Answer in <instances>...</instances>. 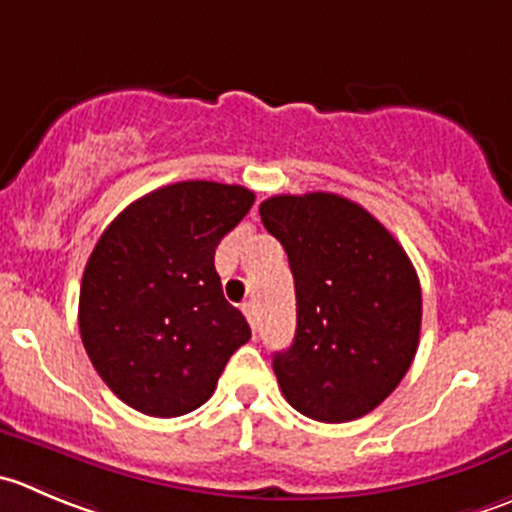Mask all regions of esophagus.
Instances as JSON below:
<instances>
[{
  "instance_id": "34e87169",
  "label": "esophagus",
  "mask_w": 512,
  "mask_h": 512,
  "mask_svg": "<svg viewBox=\"0 0 512 512\" xmlns=\"http://www.w3.org/2000/svg\"><path fill=\"white\" fill-rule=\"evenodd\" d=\"M242 312H245L247 322H250V327H252V330H255V327H257V312H255V305H252V302H245V305H242Z\"/></svg>"
}]
</instances>
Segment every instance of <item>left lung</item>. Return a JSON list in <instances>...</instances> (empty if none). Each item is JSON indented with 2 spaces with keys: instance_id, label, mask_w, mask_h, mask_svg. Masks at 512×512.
I'll return each mask as SVG.
<instances>
[{
  "instance_id": "left-lung-1",
  "label": "left lung",
  "mask_w": 512,
  "mask_h": 512,
  "mask_svg": "<svg viewBox=\"0 0 512 512\" xmlns=\"http://www.w3.org/2000/svg\"><path fill=\"white\" fill-rule=\"evenodd\" d=\"M260 217L295 277V340L272 360L282 395L320 423L362 418L418 352L423 295L413 262L365 207L332 192L270 197Z\"/></svg>"
}]
</instances>
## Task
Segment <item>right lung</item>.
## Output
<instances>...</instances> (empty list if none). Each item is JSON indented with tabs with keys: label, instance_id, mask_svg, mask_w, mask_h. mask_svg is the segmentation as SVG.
<instances>
[{
	"label": "right lung",
	"instance_id": "right-lung-1",
	"mask_svg": "<svg viewBox=\"0 0 512 512\" xmlns=\"http://www.w3.org/2000/svg\"><path fill=\"white\" fill-rule=\"evenodd\" d=\"M252 202L240 185L175 182L124 207L94 245L79 332L94 370L130 408L192 413L250 340L245 315L222 295L215 247Z\"/></svg>",
	"mask_w": 512,
	"mask_h": 512
}]
</instances>
